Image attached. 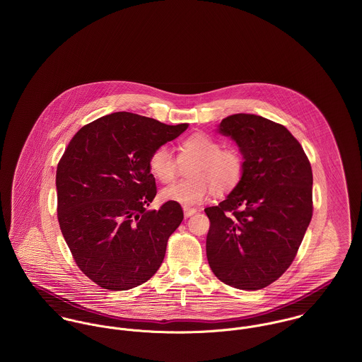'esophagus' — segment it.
I'll list each match as a JSON object with an SVG mask.
<instances>
[{
	"label": "esophagus",
	"mask_w": 362,
	"mask_h": 362,
	"mask_svg": "<svg viewBox=\"0 0 362 362\" xmlns=\"http://www.w3.org/2000/svg\"><path fill=\"white\" fill-rule=\"evenodd\" d=\"M197 211H198V210H197L195 207L184 206V214H185V217H191V216H194Z\"/></svg>",
	"instance_id": "esophagus-1"
}]
</instances>
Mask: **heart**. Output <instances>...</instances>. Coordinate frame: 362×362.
<instances>
[{
  "instance_id": "obj_1",
  "label": "heart",
  "mask_w": 362,
  "mask_h": 362,
  "mask_svg": "<svg viewBox=\"0 0 362 362\" xmlns=\"http://www.w3.org/2000/svg\"><path fill=\"white\" fill-rule=\"evenodd\" d=\"M180 160L188 165V180L165 187L160 197L181 205H197L210 192L223 197L234 191L243 181L245 160L235 148H223L221 142L207 134L198 132L181 141ZM148 167L157 181L168 184L175 178L177 161L167 146H157L149 155Z\"/></svg>"
}]
</instances>
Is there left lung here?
<instances>
[{"instance_id":"left-lung-1","label":"left lung","mask_w":362,"mask_h":362,"mask_svg":"<svg viewBox=\"0 0 362 362\" xmlns=\"http://www.w3.org/2000/svg\"><path fill=\"white\" fill-rule=\"evenodd\" d=\"M218 131L240 146L245 173L223 202L205 209L207 262L227 286L260 290L290 267L310 226V160L284 125L259 115H230Z\"/></svg>"}]
</instances>
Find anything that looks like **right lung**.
I'll use <instances>...</instances> for the list:
<instances>
[{"mask_svg": "<svg viewBox=\"0 0 362 362\" xmlns=\"http://www.w3.org/2000/svg\"><path fill=\"white\" fill-rule=\"evenodd\" d=\"M187 128L112 112L82 127L59 158L61 233L78 267L105 290L134 288L158 270L184 211L173 201L146 210L157 194L148 158Z\"/></svg>", "mask_w": 362, "mask_h": 362, "instance_id": "1", "label": "right lung"}]
</instances>
